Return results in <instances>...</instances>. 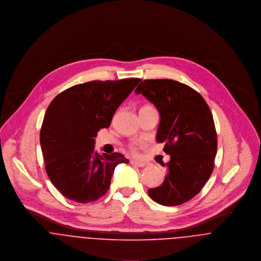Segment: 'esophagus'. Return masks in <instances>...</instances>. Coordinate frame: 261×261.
<instances>
[{
	"mask_svg": "<svg viewBox=\"0 0 261 261\" xmlns=\"http://www.w3.org/2000/svg\"><path fill=\"white\" fill-rule=\"evenodd\" d=\"M130 164H132L133 166L140 167V168H142V167H146V166H147V163H145V162H141V161H136V160L130 161Z\"/></svg>",
	"mask_w": 261,
	"mask_h": 261,
	"instance_id": "1",
	"label": "esophagus"
}]
</instances>
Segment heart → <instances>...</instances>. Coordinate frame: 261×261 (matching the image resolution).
I'll return each instance as SVG.
<instances>
[{"label": "heart", "mask_w": 261, "mask_h": 261, "mask_svg": "<svg viewBox=\"0 0 261 261\" xmlns=\"http://www.w3.org/2000/svg\"><path fill=\"white\" fill-rule=\"evenodd\" d=\"M144 108H150V106H146V107H144ZM129 149H130V151H133V152H137L138 151V147L136 146V145H133V146H130L129 147Z\"/></svg>", "instance_id": "1"}]
</instances>
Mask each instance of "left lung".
Segmentation results:
<instances>
[{
	"mask_svg": "<svg viewBox=\"0 0 261 261\" xmlns=\"http://www.w3.org/2000/svg\"><path fill=\"white\" fill-rule=\"evenodd\" d=\"M136 93L146 96L160 112L156 142L164 143V151L171 155L163 184L148 194L164 206L186 203L214 170L217 134L212 112L199 92L176 80L147 79Z\"/></svg>",
	"mask_w": 261,
	"mask_h": 261,
	"instance_id": "1",
	"label": "left lung"
}]
</instances>
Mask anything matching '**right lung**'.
Returning a JSON list of instances; mask_svg holds the SVG:
<instances>
[{
    "label": "right lung",
    "mask_w": 261,
    "mask_h": 261,
    "mask_svg": "<svg viewBox=\"0 0 261 261\" xmlns=\"http://www.w3.org/2000/svg\"><path fill=\"white\" fill-rule=\"evenodd\" d=\"M140 81L125 78L77 84L49 105L40 144L46 173L67 199L83 204L98 200L109 191L116 165L128 163L119 152L97 153L94 142Z\"/></svg>",
    "instance_id": "obj_1"
}]
</instances>
